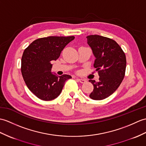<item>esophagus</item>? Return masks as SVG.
<instances>
[{
	"label": "esophagus",
	"instance_id": "obj_1",
	"mask_svg": "<svg viewBox=\"0 0 146 146\" xmlns=\"http://www.w3.org/2000/svg\"><path fill=\"white\" fill-rule=\"evenodd\" d=\"M78 80L79 82H80L81 83H84L86 81V80L84 79H78Z\"/></svg>",
	"mask_w": 146,
	"mask_h": 146
}]
</instances>
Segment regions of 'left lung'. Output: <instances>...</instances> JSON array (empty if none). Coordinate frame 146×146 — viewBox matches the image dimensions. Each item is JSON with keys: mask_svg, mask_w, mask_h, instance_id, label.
<instances>
[{"mask_svg": "<svg viewBox=\"0 0 146 146\" xmlns=\"http://www.w3.org/2000/svg\"><path fill=\"white\" fill-rule=\"evenodd\" d=\"M86 38L95 57L93 66L100 76L98 82L89 80L94 86L90 97L94 100H102L115 92L123 81L126 67V55L116 42L110 38L98 35Z\"/></svg>", "mask_w": 146, "mask_h": 146, "instance_id": "left-lung-1", "label": "left lung"}]
</instances>
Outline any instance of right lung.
Returning a JSON list of instances; mask_svg holds the SVG:
<instances>
[{
    "label": "right lung",
    "instance_id": "add662e5",
    "mask_svg": "<svg viewBox=\"0 0 146 146\" xmlns=\"http://www.w3.org/2000/svg\"><path fill=\"white\" fill-rule=\"evenodd\" d=\"M74 36H50L35 40L25 49L22 57L21 72L28 88L44 101H50L58 96L65 81L72 76H58L52 71L53 61L58 58L67 44Z\"/></svg>",
    "mask_w": 146,
    "mask_h": 146
}]
</instances>
